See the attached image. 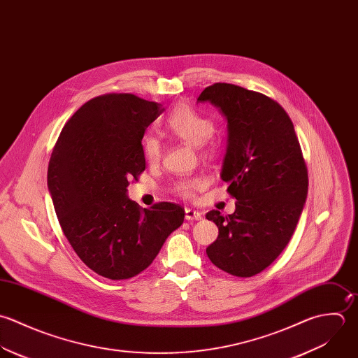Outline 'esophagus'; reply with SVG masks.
I'll list each match as a JSON object with an SVG mask.
<instances>
[{
  "instance_id": "esophagus-1",
  "label": "esophagus",
  "mask_w": 358,
  "mask_h": 358,
  "mask_svg": "<svg viewBox=\"0 0 358 358\" xmlns=\"http://www.w3.org/2000/svg\"><path fill=\"white\" fill-rule=\"evenodd\" d=\"M201 217H203L201 213H199L196 210H192V208L185 210V218L187 221H199V220H201Z\"/></svg>"
}]
</instances>
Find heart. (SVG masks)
Masks as SVG:
<instances>
[{
	"label": "heart",
	"mask_w": 358,
	"mask_h": 358,
	"mask_svg": "<svg viewBox=\"0 0 358 358\" xmlns=\"http://www.w3.org/2000/svg\"><path fill=\"white\" fill-rule=\"evenodd\" d=\"M162 130L176 140L185 141L192 145H200L206 154L217 150V143L213 138L215 130L214 120L201 114L186 103L178 104L162 122ZM143 155L147 164L155 165L162 157V144L158 138L148 136L143 141ZM204 179L190 178L182 179L175 183L173 192L180 197L190 199L194 193L204 186Z\"/></svg>",
	"instance_id": "b5f03b06"
}]
</instances>
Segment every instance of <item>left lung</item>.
<instances>
[{"label": "left lung", "mask_w": 358, "mask_h": 358, "mask_svg": "<svg viewBox=\"0 0 358 358\" xmlns=\"http://www.w3.org/2000/svg\"><path fill=\"white\" fill-rule=\"evenodd\" d=\"M197 101H210L228 120L222 180L236 199L231 215L210 211L220 229L207 255L220 269L250 278L269 266L301 215L308 172L294 126L275 100L231 83H214Z\"/></svg>", "instance_id": "left-lung-1"}]
</instances>
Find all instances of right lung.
Here are the masks:
<instances>
[{"label": "right lung", "mask_w": 358, "mask_h": 358, "mask_svg": "<svg viewBox=\"0 0 358 358\" xmlns=\"http://www.w3.org/2000/svg\"><path fill=\"white\" fill-rule=\"evenodd\" d=\"M164 108L130 93L83 104L54 145L47 182L64 235L96 273L129 279L144 271L185 220V208L161 201L141 208L126 197L145 169L141 138Z\"/></svg>", "instance_id": "obj_1"}]
</instances>
